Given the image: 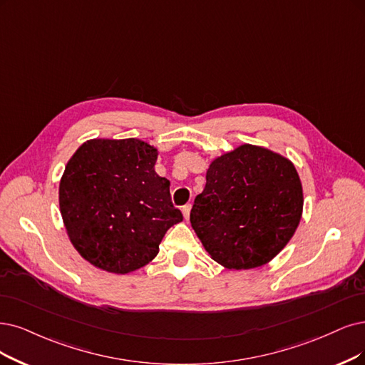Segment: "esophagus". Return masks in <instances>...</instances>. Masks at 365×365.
I'll use <instances>...</instances> for the list:
<instances>
[{"label":"esophagus","instance_id":"1","mask_svg":"<svg viewBox=\"0 0 365 365\" xmlns=\"http://www.w3.org/2000/svg\"><path fill=\"white\" fill-rule=\"evenodd\" d=\"M191 205H186V206H183V209H182V212H183V217H185V220L187 221L190 220V213H191Z\"/></svg>","mask_w":365,"mask_h":365}]
</instances>
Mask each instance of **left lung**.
<instances>
[{"mask_svg": "<svg viewBox=\"0 0 365 365\" xmlns=\"http://www.w3.org/2000/svg\"><path fill=\"white\" fill-rule=\"evenodd\" d=\"M302 207V185L292 162L269 148L242 144L212 160L190 218L215 262L252 269L289 244Z\"/></svg>", "mask_w": 365, "mask_h": 365, "instance_id": "1", "label": "left lung"}]
</instances>
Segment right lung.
I'll use <instances>...</instances> for the list:
<instances>
[{"mask_svg":"<svg viewBox=\"0 0 365 365\" xmlns=\"http://www.w3.org/2000/svg\"><path fill=\"white\" fill-rule=\"evenodd\" d=\"M156 159V148L141 140L94 138L67 162L58 191L66 232L81 257L102 271L145 266L183 220L170 180L155 171Z\"/></svg>","mask_w":365,"mask_h":365,"instance_id":"right-lung-1","label":"right lung"}]
</instances>
